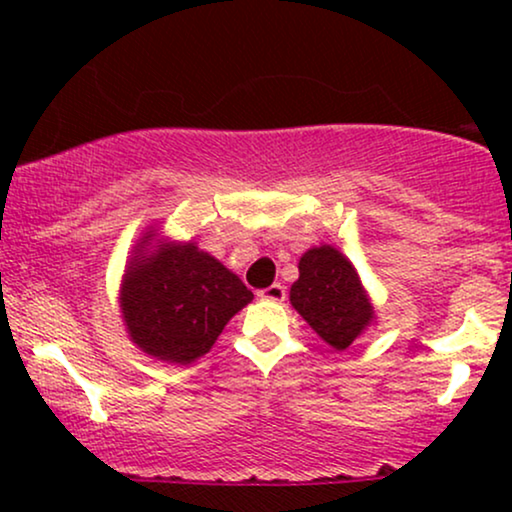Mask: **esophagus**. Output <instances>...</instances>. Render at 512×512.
I'll list each match as a JSON object with an SVG mask.
<instances>
[{
  "label": "esophagus",
  "instance_id": "1",
  "mask_svg": "<svg viewBox=\"0 0 512 512\" xmlns=\"http://www.w3.org/2000/svg\"><path fill=\"white\" fill-rule=\"evenodd\" d=\"M256 296L261 300H272V303H282V300H286V289L282 284H272L268 289L258 291Z\"/></svg>",
  "mask_w": 512,
  "mask_h": 512
}]
</instances>
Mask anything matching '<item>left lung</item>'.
I'll return each instance as SVG.
<instances>
[{"label": "left lung", "mask_w": 512, "mask_h": 512, "mask_svg": "<svg viewBox=\"0 0 512 512\" xmlns=\"http://www.w3.org/2000/svg\"><path fill=\"white\" fill-rule=\"evenodd\" d=\"M300 277L291 286V305L333 349H347L375 319L354 265L338 249L321 244L305 251Z\"/></svg>", "instance_id": "1"}]
</instances>
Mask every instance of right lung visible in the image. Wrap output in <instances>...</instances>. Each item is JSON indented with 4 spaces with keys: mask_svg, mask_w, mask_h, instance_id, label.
Returning <instances> with one entry per match:
<instances>
[{
    "mask_svg": "<svg viewBox=\"0 0 512 512\" xmlns=\"http://www.w3.org/2000/svg\"><path fill=\"white\" fill-rule=\"evenodd\" d=\"M153 237H142L123 275V321L142 352L186 366L212 349L254 293L193 242L153 244Z\"/></svg>",
    "mask_w": 512,
    "mask_h": 512,
    "instance_id": "1",
    "label": "right lung"
}]
</instances>
